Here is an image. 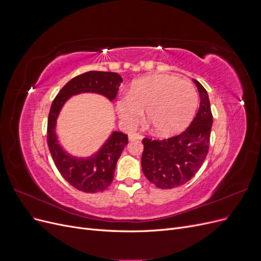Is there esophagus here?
I'll return each mask as SVG.
<instances>
[{"label":"esophagus","mask_w":261,"mask_h":261,"mask_svg":"<svg viewBox=\"0 0 261 261\" xmlns=\"http://www.w3.org/2000/svg\"><path fill=\"white\" fill-rule=\"evenodd\" d=\"M144 138V136L143 135H140V134H138V133H135V134H130L129 135V140H138V139H143Z\"/></svg>","instance_id":"34e87169"}]
</instances>
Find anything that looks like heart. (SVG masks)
<instances>
[{
	"mask_svg": "<svg viewBox=\"0 0 261 261\" xmlns=\"http://www.w3.org/2000/svg\"><path fill=\"white\" fill-rule=\"evenodd\" d=\"M192 83L174 75L146 76L133 82L128 97L117 101V112L133 127L146 110V120L158 136H171L191 124L198 107Z\"/></svg>",
	"mask_w": 261,
	"mask_h": 261,
	"instance_id": "b5f03b06",
	"label": "heart"
}]
</instances>
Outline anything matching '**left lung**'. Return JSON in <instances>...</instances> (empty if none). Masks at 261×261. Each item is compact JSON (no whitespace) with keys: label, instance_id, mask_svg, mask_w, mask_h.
I'll list each match as a JSON object with an SVG mask.
<instances>
[{"label":"left lung","instance_id":"1","mask_svg":"<svg viewBox=\"0 0 261 261\" xmlns=\"http://www.w3.org/2000/svg\"><path fill=\"white\" fill-rule=\"evenodd\" d=\"M195 84L200 105L191 125L179 135L167 139H143V172L158 188L171 189L184 185L195 176L208 154L212 126L210 101L202 85L197 81Z\"/></svg>","mask_w":261,"mask_h":261}]
</instances>
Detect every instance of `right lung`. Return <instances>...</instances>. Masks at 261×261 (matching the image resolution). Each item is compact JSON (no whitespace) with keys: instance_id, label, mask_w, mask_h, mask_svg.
I'll list each match as a JSON object with an SVG mask.
<instances>
[{"instance_id":"right-lung-1","label":"right lung","mask_w":261,"mask_h":261,"mask_svg":"<svg viewBox=\"0 0 261 261\" xmlns=\"http://www.w3.org/2000/svg\"><path fill=\"white\" fill-rule=\"evenodd\" d=\"M123 82L122 77L113 72L91 70L70 80L54 98L48 117L46 141L55 167L68 184L84 193L103 192L111 185L116 162L128 143L127 135L114 132L100 151L89 159H76L65 153L55 135V121L64 102L73 94L97 92L113 100Z\"/></svg>"}]
</instances>
